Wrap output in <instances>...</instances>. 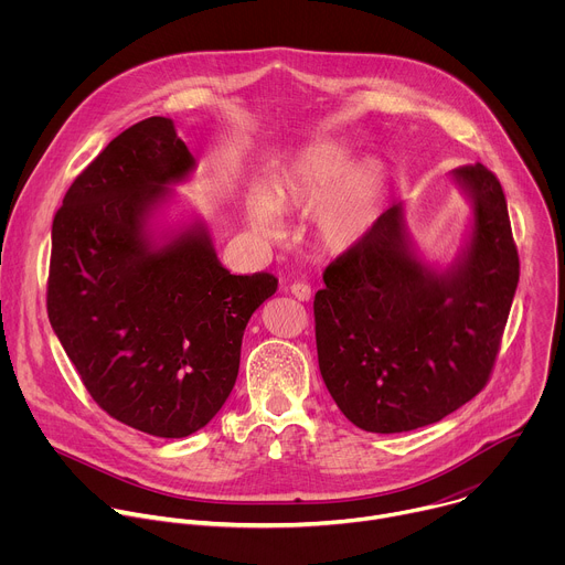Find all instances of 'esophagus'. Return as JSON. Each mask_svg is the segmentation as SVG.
<instances>
[{"instance_id":"esophagus-1","label":"esophagus","mask_w":565,"mask_h":565,"mask_svg":"<svg viewBox=\"0 0 565 565\" xmlns=\"http://www.w3.org/2000/svg\"><path fill=\"white\" fill-rule=\"evenodd\" d=\"M290 295H292L295 299H299V301H308V299L312 297V290H310V286H308V284H303V281H295V284L290 286Z\"/></svg>"}]
</instances>
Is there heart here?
<instances>
[{
	"label": "heart",
	"mask_w": 565,
	"mask_h": 565,
	"mask_svg": "<svg viewBox=\"0 0 565 565\" xmlns=\"http://www.w3.org/2000/svg\"><path fill=\"white\" fill-rule=\"evenodd\" d=\"M391 190L384 160L369 158L358 166L351 147L338 140L299 149L275 174L264 196L248 203V223L264 238H279L277 212L317 216L319 238L331 250L347 253L375 227Z\"/></svg>",
	"instance_id": "obj_1"
}]
</instances>
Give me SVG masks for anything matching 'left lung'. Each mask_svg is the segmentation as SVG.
I'll return each instance as SVG.
<instances>
[{"instance_id": "1", "label": "left lung", "mask_w": 565, "mask_h": 565, "mask_svg": "<svg viewBox=\"0 0 565 565\" xmlns=\"http://www.w3.org/2000/svg\"><path fill=\"white\" fill-rule=\"evenodd\" d=\"M471 216L451 264L427 262L407 203L324 273L315 295L319 373L340 412L373 434L443 420L486 386L519 284L499 179L486 166L449 174Z\"/></svg>"}]
</instances>
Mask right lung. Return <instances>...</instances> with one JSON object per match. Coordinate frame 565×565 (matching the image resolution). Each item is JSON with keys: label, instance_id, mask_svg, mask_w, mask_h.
<instances>
[{"label": "right lung", "instance_id": "add662e5", "mask_svg": "<svg viewBox=\"0 0 565 565\" xmlns=\"http://www.w3.org/2000/svg\"><path fill=\"white\" fill-rule=\"evenodd\" d=\"M196 158L174 120L116 136L68 188L53 218L46 308L98 405L158 438L203 429L227 399L268 273L230 275L201 214L174 185Z\"/></svg>", "mask_w": 565, "mask_h": 565}]
</instances>
